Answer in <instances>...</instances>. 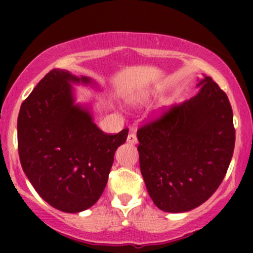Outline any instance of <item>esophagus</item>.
I'll return each mask as SVG.
<instances>
[{"mask_svg": "<svg viewBox=\"0 0 253 253\" xmlns=\"http://www.w3.org/2000/svg\"><path fill=\"white\" fill-rule=\"evenodd\" d=\"M137 141H138V139H137V134L134 133L133 131L129 132L128 137H127V143H129V144H136Z\"/></svg>", "mask_w": 253, "mask_h": 253, "instance_id": "1", "label": "esophagus"}]
</instances>
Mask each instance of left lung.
I'll return each mask as SVG.
<instances>
[{
    "label": "left lung",
    "instance_id": "left-lung-1",
    "mask_svg": "<svg viewBox=\"0 0 253 253\" xmlns=\"http://www.w3.org/2000/svg\"><path fill=\"white\" fill-rule=\"evenodd\" d=\"M198 85L197 95L163 110L137 131L148 193L170 213L191 211L218 190L235 147L228 95L211 77Z\"/></svg>",
    "mask_w": 253,
    "mask_h": 253
}]
</instances>
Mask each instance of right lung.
Returning <instances> with one entry per match:
<instances>
[{"instance_id":"obj_1","label":"right lung","mask_w":253,"mask_h":253,"mask_svg":"<svg viewBox=\"0 0 253 253\" xmlns=\"http://www.w3.org/2000/svg\"><path fill=\"white\" fill-rule=\"evenodd\" d=\"M67 71L51 70L22 103L18 153L23 171L40 197L66 213L95 205L103 195L117 147L128 128L104 133L88 110L73 104Z\"/></svg>"}]
</instances>
